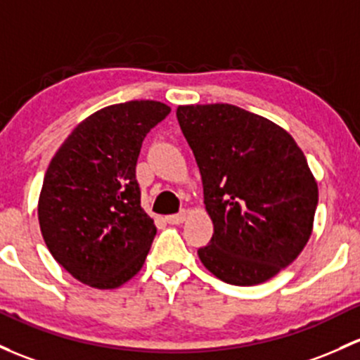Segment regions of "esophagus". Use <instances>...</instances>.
I'll return each instance as SVG.
<instances>
[{
  "label": "esophagus",
  "instance_id": "34e87169",
  "mask_svg": "<svg viewBox=\"0 0 360 360\" xmlns=\"http://www.w3.org/2000/svg\"><path fill=\"white\" fill-rule=\"evenodd\" d=\"M186 221V210H181L179 214H174V215H167V222L169 224H183Z\"/></svg>",
  "mask_w": 360,
  "mask_h": 360
}]
</instances>
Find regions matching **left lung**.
Wrapping results in <instances>:
<instances>
[{"label": "left lung", "mask_w": 360, "mask_h": 360, "mask_svg": "<svg viewBox=\"0 0 360 360\" xmlns=\"http://www.w3.org/2000/svg\"><path fill=\"white\" fill-rule=\"evenodd\" d=\"M176 115L214 224L202 264L236 286L274 278L312 234L319 190L304 151L281 126L229 103L179 105Z\"/></svg>", "instance_id": "1"}]
</instances>
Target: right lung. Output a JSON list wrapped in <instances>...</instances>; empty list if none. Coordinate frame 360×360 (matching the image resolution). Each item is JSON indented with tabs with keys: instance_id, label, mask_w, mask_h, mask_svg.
<instances>
[{
	"instance_id": "add662e5",
	"label": "right lung",
	"mask_w": 360,
	"mask_h": 360,
	"mask_svg": "<svg viewBox=\"0 0 360 360\" xmlns=\"http://www.w3.org/2000/svg\"><path fill=\"white\" fill-rule=\"evenodd\" d=\"M170 113L134 100L91 113L67 136L44 174L37 219L53 259L91 288L138 274L157 228L141 209L136 162L145 136Z\"/></svg>"
}]
</instances>
